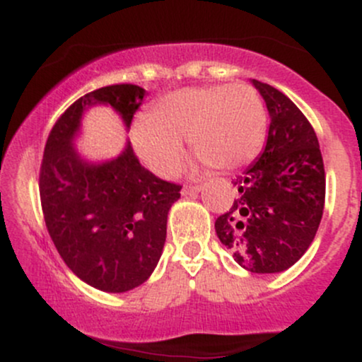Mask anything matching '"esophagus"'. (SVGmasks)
<instances>
[{"instance_id": "34e87169", "label": "esophagus", "mask_w": 362, "mask_h": 362, "mask_svg": "<svg viewBox=\"0 0 362 362\" xmlns=\"http://www.w3.org/2000/svg\"><path fill=\"white\" fill-rule=\"evenodd\" d=\"M201 190H202V185H185L184 189H182V195H185V197H190V195L199 194Z\"/></svg>"}]
</instances>
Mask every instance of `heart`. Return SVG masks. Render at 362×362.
Masks as SVG:
<instances>
[{
	"label": "heart",
	"mask_w": 362,
	"mask_h": 362,
	"mask_svg": "<svg viewBox=\"0 0 362 362\" xmlns=\"http://www.w3.org/2000/svg\"><path fill=\"white\" fill-rule=\"evenodd\" d=\"M265 129L267 112L253 86L207 85L161 97L132 124L131 139L151 172L170 177L185 158L184 139L209 167L235 170L259 153Z\"/></svg>",
	"instance_id": "heart-1"
}]
</instances>
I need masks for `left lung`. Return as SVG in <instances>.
Here are the masks:
<instances>
[{
	"label": "left lung",
	"mask_w": 362,
	"mask_h": 362,
	"mask_svg": "<svg viewBox=\"0 0 362 362\" xmlns=\"http://www.w3.org/2000/svg\"><path fill=\"white\" fill-rule=\"evenodd\" d=\"M252 83L271 115L267 143L233 182L238 194L214 228L243 269L276 274L296 264L317 235L325 170L318 138L303 112L274 86Z\"/></svg>",
	"instance_id": "1"
}]
</instances>
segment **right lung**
<instances>
[{
  "mask_svg": "<svg viewBox=\"0 0 362 362\" xmlns=\"http://www.w3.org/2000/svg\"><path fill=\"white\" fill-rule=\"evenodd\" d=\"M144 95L124 83L78 98L54 124L40 165V204L57 252L81 281L107 293L138 288L155 271L182 185L144 168L129 141L114 160L90 163L74 138L93 105H110L129 129Z\"/></svg>",
  "mask_w": 362,
  "mask_h": 362,
  "instance_id": "right-lung-1",
  "label": "right lung"
}]
</instances>
